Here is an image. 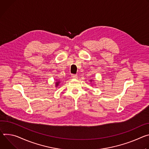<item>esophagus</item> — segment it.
Wrapping results in <instances>:
<instances>
[{
    "instance_id": "esophagus-1",
    "label": "esophagus",
    "mask_w": 149,
    "mask_h": 149,
    "mask_svg": "<svg viewBox=\"0 0 149 149\" xmlns=\"http://www.w3.org/2000/svg\"><path fill=\"white\" fill-rule=\"evenodd\" d=\"M71 77L73 78V79H76L77 77V76L76 75V74H72Z\"/></svg>"
}]
</instances>
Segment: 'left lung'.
Segmentation results:
<instances>
[{
    "instance_id": "1",
    "label": "left lung",
    "mask_w": 149,
    "mask_h": 149,
    "mask_svg": "<svg viewBox=\"0 0 149 149\" xmlns=\"http://www.w3.org/2000/svg\"><path fill=\"white\" fill-rule=\"evenodd\" d=\"M92 80H91V82H92Z\"/></svg>"
}]
</instances>
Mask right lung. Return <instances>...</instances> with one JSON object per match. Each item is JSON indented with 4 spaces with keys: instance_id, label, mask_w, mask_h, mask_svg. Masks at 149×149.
<instances>
[{
    "instance_id": "right-lung-1",
    "label": "right lung",
    "mask_w": 149,
    "mask_h": 149,
    "mask_svg": "<svg viewBox=\"0 0 149 149\" xmlns=\"http://www.w3.org/2000/svg\"><path fill=\"white\" fill-rule=\"evenodd\" d=\"M60 83V81H59V80H58V79H56V81L55 82V86L57 88V86L59 85Z\"/></svg>"
}]
</instances>
